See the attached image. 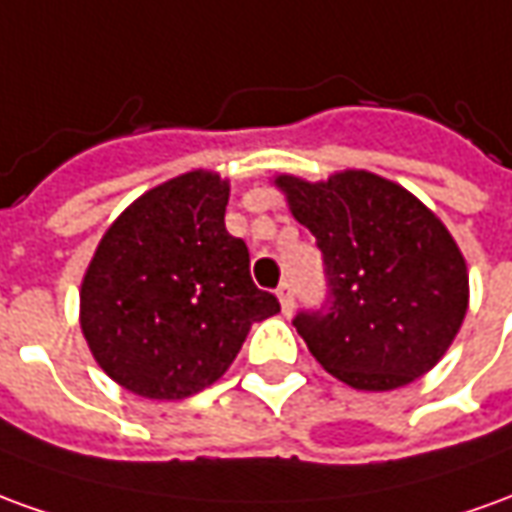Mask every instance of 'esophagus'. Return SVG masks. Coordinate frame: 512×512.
<instances>
[{"label": "esophagus", "mask_w": 512, "mask_h": 512, "mask_svg": "<svg viewBox=\"0 0 512 512\" xmlns=\"http://www.w3.org/2000/svg\"><path fill=\"white\" fill-rule=\"evenodd\" d=\"M277 299H280L282 305V313L285 316H291L293 313V285L288 280L280 282V288H277Z\"/></svg>", "instance_id": "1"}]
</instances>
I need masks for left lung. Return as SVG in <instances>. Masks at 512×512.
<instances>
[{
  "mask_svg": "<svg viewBox=\"0 0 512 512\" xmlns=\"http://www.w3.org/2000/svg\"><path fill=\"white\" fill-rule=\"evenodd\" d=\"M293 219L316 235L327 305L293 318L310 355L357 391H393L427 374L468 310V271L441 219L371 171L327 182L280 174Z\"/></svg>",
  "mask_w": 512,
  "mask_h": 512,
  "instance_id": "8db88e82",
  "label": "left lung"
}]
</instances>
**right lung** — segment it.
I'll list each match as a JSON object with an SVG mask.
<instances>
[{
    "instance_id": "obj_1",
    "label": "right lung",
    "mask_w": 512,
    "mask_h": 512,
    "mask_svg": "<svg viewBox=\"0 0 512 512\" xmlns=\"http://www.w3.org/2000/svg\"><path fill=\"white\" fill-rule=\"evenodd\" d=\"M230 182L188 171L110 224L82 277L80 327L110 380L144 399H185L219 380L255 321L280 313L224 227Z\"/></svg>"
}]
</instances>
